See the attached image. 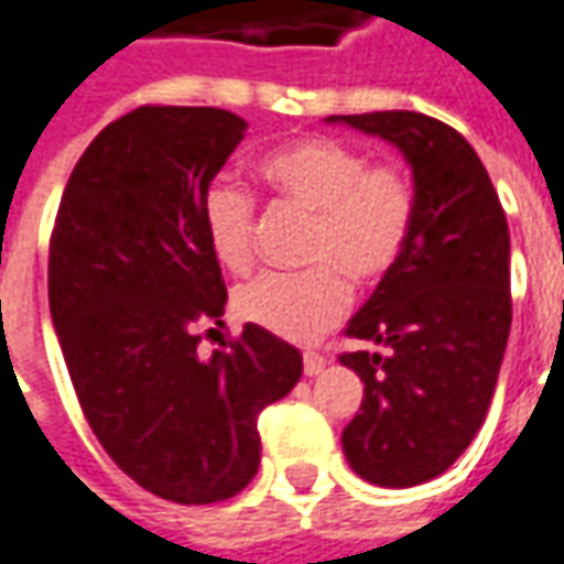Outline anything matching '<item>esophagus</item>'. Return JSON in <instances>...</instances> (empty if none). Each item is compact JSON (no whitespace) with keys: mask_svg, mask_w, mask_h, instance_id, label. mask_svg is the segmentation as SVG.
I'll use <instances>...</instances> for the list:
<instances>
[{"mask_svg":"<svg viewBox=\"0 0 564 564\" xmlns=\"http://www.w3.org/2000/svg\"><path fill=\"white\" fill-rule=\"evenodd\" d=\"M302 362H305V375H319L323 368H326V356L317 354V350H305V356H302Z\"/></svg>","mask_w":564,"mask_h":564,"instance_id":"1","label":"esophagus"}]
</instances>
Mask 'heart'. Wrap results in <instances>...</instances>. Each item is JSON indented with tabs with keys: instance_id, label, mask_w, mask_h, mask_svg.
I'll use <instances>...</instances> for the list:
<instances>
[{
	"instance_id": "obj_1",
	"label": "heart",
	"mask_w": 564,
	"mask_h": 564,
	"mask_svg": "<svg viewBox=\"0 0 564 564\" xmlns=\"http://www.w3.org/2000/svg\"><path fill=\"white\" fill-rule=\"evenodd\" d=\"M262 181L283 205L311 217L305 259L311 269L265 271L235 293L238 317L290 341H314L347 314L354 290L390 278L411 245L416 189L399 162H368L354 144L326 135L271 150ZM202 223L210 253L241 274L257 259V202L245 186L217 181L205 193Z\"/></svg>"
}]
</instances>
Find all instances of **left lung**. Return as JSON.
<instances>
[{
  "instance_id": "obj_1",
  "label": "left lung",
  "mask_w": 564,
  "mask_h": 564,
  "mask_svg": "<svg viewBox=\"0 0 564 564\" xmlns=\"http://www.w3.org/2000/svg\"><path fill=\"white\" fill-rule=\"evenodd\" d=\"M392 141L414 169L411 245L344 335L387 354H341L366 380L341 435L378 486L444 474L484 425L510 335V235L484 162L447 123L416 111L329 117Z\"/></svg>"
}]
</instances>
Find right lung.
Masks as SVG:
<instances>
[{
    "instance_id": "right-lung-1",
    "label": "right lung",
    "mask_w": 564,
    "mask_h": 564,
    "mask_svg": "<svg viewBox=\"0 0 564 564\" xmlns=\"http://www.w3.org/2000/svg\"><path fill=\"white\" fill-rule=\"evenodd\" d=\"M245 129L223 108L141 105L84 150L51 232L47 299L80 411L117 468L174 505L238 496L262 408L302 378V354L253 323L198 356L196 326L226 307L202 205Z\"/></svg>"
}]
</instances>
